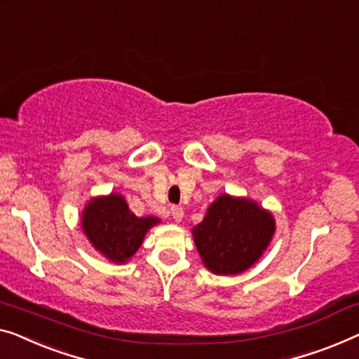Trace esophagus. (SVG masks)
Instances as JSON below:
<instances>
[{
    "label": "esophagus",
    "instance_id": "esophagus-1",
    "mask_svg": "<svg viewBox=\"0 0 359 359\" xmlns=\"http://www.w3.org/2000/svg\"><path fill=\"white\" fill-rule=\"evenodd\" d=\"M171 215H173V220L175 222H181L183 220V215H184V210H183V207H180V205H173L171 207Z\"/></svg>",
    "mask_w": 359,
    "mask_h": 359
}]
</instances>
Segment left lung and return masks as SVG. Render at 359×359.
Returning <instances> with one entry per match:
<instances>
[{
  "label": "left lung",
  "instance_id": "8db88e82",
  "mask_svg": "<svg viewBox=\"0 0 359 359\" xmlns=\"http://www.w3.org/2000/svg\"><path fill=\"white\" fill-rule=\"evenodd\" d=\"M273 231L272 214L256 202L222 194L192 235L207 269L217 275H235L262 256Z\"/></svg>",
  "mask_w": 359,
  "mask_h": 359
}]
</instances>
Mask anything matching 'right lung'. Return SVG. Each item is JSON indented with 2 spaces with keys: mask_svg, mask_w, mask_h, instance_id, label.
I'll return each mask as SVG.
<instances>
[{
  "mask_svg": "<svg viewBox=\"0 0 359 359\" xmlns=\"http://www.w3.org/2000/svg\"><path fill=\"white\" fill-rule=\"evenodd\" d=\"M155 223L158 218H139L129 212L126 201L118 194L93 199L82 214V228L93 248L119 264L134 256Z\"/></svg>",
  "mask_w": 359,
  "mask_h": 359,
  "instance_id": "add662e5",
  "label": "right lung"
}]
</instances>
